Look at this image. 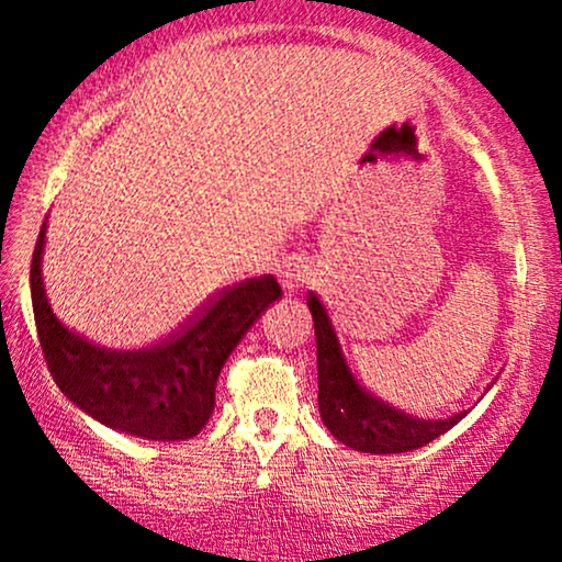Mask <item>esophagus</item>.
<instances>
[{
    "label": "esophagus",
    "instance_id": "34e87169",
    "mask_svg": "<svg viewBox=\"0 0 562 562\" xmlns=\"http://www.w3.org/2000/svg\"><path fill=\"white\" fill-rule=\"evenodd\" d=\"M276 279L283 286V291H296L304 286L306 281V263L302 258H283L279 260V266H276Z\"/></svg>",
    "mask_w": 562,
    "mask_h": 562
}]
</instances>
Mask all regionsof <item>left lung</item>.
<instances>
[{
  "label": "left lung",
  "mask_w": 562,
  "mask_h": 562,
  "mask_svg": "<svg viewBox=\"0 0 562 562\" xmlns=\"http://www.w3.org/2000/svg\"><path fill=\"white\" fill-rule=\"evenodd\" d=\"M306 304H310L314 335H317L319 414L325 427L342 445L360 452H373V456L409 452L432 442L435 437L445 435L465 417V412H460L450 419H419L389 402H381L379 396L360 386L356 373L350 371L333 322L314 291L306 296Z\"/></svg>",
  "instance_id": "obj_1"
}]
</instances>
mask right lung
Returning a JSON list of instances; mask_svg holds the SVG:
<instances>
[{
    "instance_id": "1",
    "label": "right lung",
    "mask_w": 562,
    "mask_h": 562,
    "mask_svg": "<svg viewBox=\"0 0 562 562\" xmlns=\"http://www.w3.org/2000/svg\"><path fill=\"white\" fill-rule=\"evenodd\" d=\"M45 222L37 235L30 294L48 371L66 398L117 432L156 442L189 440L214 412L220 371L260 314L281 296L271 273L210 299L179 333L143 350H110L68 329L43 286Z\"/></svg>"
}]
</instances>
